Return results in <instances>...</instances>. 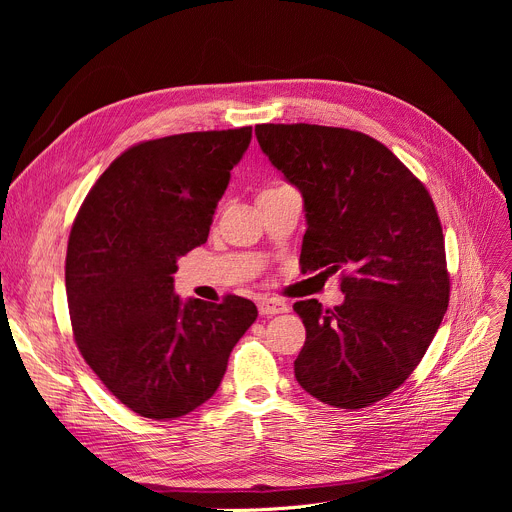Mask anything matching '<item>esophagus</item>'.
Instances as JSON below:
<instances>
[{
	"label": "esophagus",
	"mask_w": 512,
	"mask_h": 512,
	"mask_svg": "<svg viewBox=\"0 0 512 512\" xmlns=\"http://www.w3.org/2000/svg\"><path fill=\"white\" fill-rule=\"evenodd\" d=\"M259 313L261 315H278V313H286L288 305L280 299H261L259 301Z\"/></svg>",
	"instance_id": "1"
}]
</instances>
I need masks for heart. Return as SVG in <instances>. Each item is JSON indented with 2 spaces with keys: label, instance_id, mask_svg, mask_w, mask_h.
Returning <instances> with one entry per match:
<instances>
[{
  "label": "heart",
  "instance_id": "1",
  "mask_svg": "<svg viewBox=\"0 0 512 512\" xmlns=\"http://www.w3.org/2000/svg\"><path fill=\"white\" fill-rule=\"evenodd\" d=\"M274 188H276V186H274ZM267 191H270V188H267Z\"/></svg>",
  "mask_w": 512,
  "mask_h": 512
}]
</instances>
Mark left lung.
Listing matches in <instances>:
<instances>
[{
	"label": "left lung",
	"instance_id": "8db88e82",
	"mask_svg": "<svg viewBox=\"0 0 512 512\" xmlns=\"http://www.w3.org/2000/svg\"><path fill=\"white\" fill-rule=\"evenodd\" d=\"M255 134L305 199L303 272H342V305L294 303L307 330L294 375L330 407L365 409L405 384L448 309L436 205L386 145L359 130L257 124Z\"/></svg>",
	"mask_w": 512,
	"mask_h": 512
}]
</instances>
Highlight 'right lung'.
I'll return each mask as SVG.
<instances>
[{"label": "right lung", "instance_id": "1", "mask_svg": "<svg viewBox=\"0 0 512 512\" xmlns=\"http://www.w3.org/2000/svg\"><path fill=\"white\" fill-rule=\"evenodd\" d=\"M251 126L132 145L80 205L68 238L66 297L80 355L141 417L176 419L218 390L253 301H180L178 257L207 240Z\"/></svg>", "mask_w": 512, "mask_h": 512}]
</instances>
